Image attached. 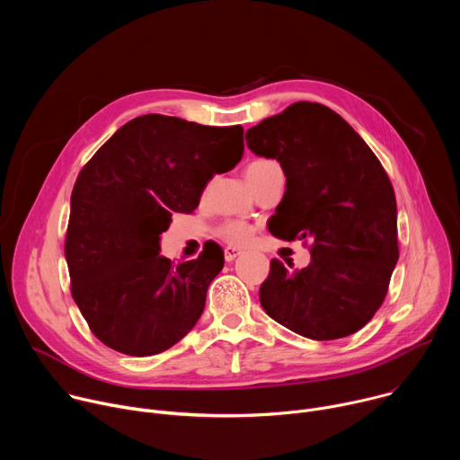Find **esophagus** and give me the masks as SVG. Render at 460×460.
Listing matches in <instances>:
<instances>
[{
  "instance_id": "1",
  "label": "esophagus",
  "mask_w": 460,
  "mask_h": 460,
  "mask_svg": "<svg viewBox=\"0 0 460 460\" xmlns=\"http://www.w3.org/2000/svg\"><path fill=\"white\" fill-rule=\"evenodd\" d=\"M242 254V251L240 249H236V247H226L224 249V258H226V261H233L236 256H240Z\"/></svg>"
}]
</instances>
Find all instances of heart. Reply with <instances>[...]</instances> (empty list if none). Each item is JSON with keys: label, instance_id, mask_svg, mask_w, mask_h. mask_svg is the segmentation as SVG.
Wrapping results in <instances>:
<instances>
[{"label": "heart", "instance_id": "b5f03b06", "mask_svg": "<svg viewBox=\"0 0 460 460\" xmlns=\"http://www.w3.org/2000/svg\"><path fill=\"white\" fill-rule=\"evenodd\" d=\"M273 167H279V164L275 160H271V158H256V160H252L245 167V178H247L249 183H252L258 176H261L266 171H270ZM217 233L227 243L240 245V243H245L251 238L252 227L249 224H245V222H240V220H229V222L222 224L217 229Z\"/></svg>", "mask_w": 460, "mask_h": 460}]
</instances>
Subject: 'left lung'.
<instances>
[{
	"mask_svg": "<svg viewBox=\"0 0 460 460\" xmlns=\"http://www.w3.org/2000/svg\"><path fill=\"white\" fill-rule=\"evenodd\" d=\"M245 140L286 172L270 233L311 240L307 268L271 260L260 286L261 307L313 341L357 333L382 305L399 260L397 202L387 172L341 114L314 102L261 119Z\"/></svg>",
	"mask_w": 460,
	"mask_h": 460,
	"instance_id": "1",
	"label": "left lung"
}]
</instances>
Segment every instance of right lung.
Returning a JSON list of instances; mask_svg holds the SVG:
<instances>
[{
  "label": "right lung",
  "instance_id": "right-lung-1",
  "mask_svg": "<svg viewBox=\"0 0 460 460\" xmlns=\"http://www.w3.org/2000/svg\"><path fill=\"white\" fill-rule=\"evenodd\" d=\"M243 155V127L174 116L127 121L80 171L65 234L71 293L93 335L130 357L158 355L199 322L224 251L172 266L160 234Z\"/></svg>",
  "mask_w": 460,
  "mask_h": 460
}]
</instances>
